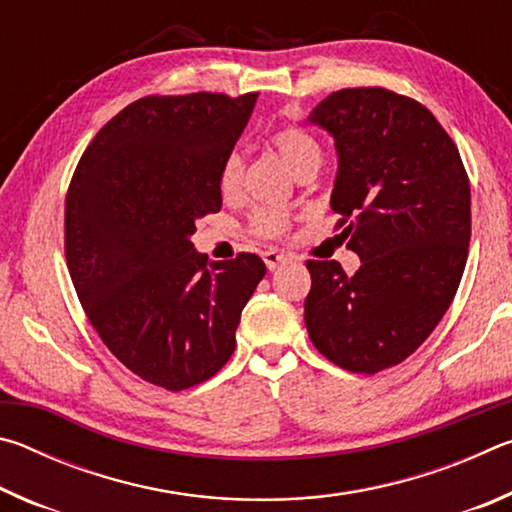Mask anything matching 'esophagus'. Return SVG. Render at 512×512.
Returning <instances> with one entry per match:
<instances>
[{"label": "esophagus", "instance_id": "esophagus-1", "mask_svg": "<svg viewBox=\"0 0 512 512\" xmlns=\"http://www.w3.org/2000/svg\"><path fill=\"white\" fill-rule=\"evenodd\" d=\"M262 257H264L268 271H275V268H280L282 264L291 262V257L287 253H280V250H266Z\"/></svg>", "mask_w": 512, "mask_h": 512}]
</instances>
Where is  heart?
I'll return each mask as SVG.
<instances>
[{
  "instance_id": "b5f03b06",
  "label": "heart",
  "mask_w": 512,
  "mask_h": 512,
  "mask_svg": "<svg viewBox=\"0 0 512 512\" xmlns=\"http://www.w3.org/2000/svg\"><path fill=\"white\" fill-rule=\"evenodd\" d=\"M273 149L280 153V158L289 164L296 176L302 173H316V169L323 162V144L318 137L307 131L305 126L298 124H282L268 135ZM241 180H244V160L239 153L225 155L219 169V192L223 198H235L241 189ZM248 228L257 237L275 239L287 235L291 228V216L287 212L271 210V207H262L250 214Z\"/></svg>"
}]
</instances>
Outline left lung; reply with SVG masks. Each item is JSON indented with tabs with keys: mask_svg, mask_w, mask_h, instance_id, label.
I'll return each instance as SVG.
<instances>
[{
	"mask_svg": "<svg viewBox=\"0 0 512 512\" xmlns=\"http://www.w3.org/2000/svg\"><path fill=\"white\" fill-rule=\"evenodd\" d=\"M334 135L336 230L361 257L354 275L309 259L305 323L316 350L361 375L402 363L452 305L470 248V178L452 137L411 97L336 90L309 117Z\"/></svg>",
	"mask_w": 512,
	"mask_h": 512,
	"instance_id": "left-lung-1",
	"label": "left lung"
}]
</instances>
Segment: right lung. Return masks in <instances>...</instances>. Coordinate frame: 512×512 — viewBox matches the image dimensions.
Here are the masks:
<instances>
[{
	"label": "right lung",
	"mask_w": 512,
	"mask_h": 512,
	"mask_svg": "<svg viewBox=\"0 0 512 512\" xmlns=\"http://www.w3.org/2000/svg\"><path fill=\"white\" fill-rule=\"evenodd\" d=\"M257 92L149 94L101 128L65 198V257L76 296L124 366L187 391L235 352L262 257L210 262L196 219L221 210L219 169L253 115Z\"/></svg>",
	"instance_id": "obj_1"
}]
</instances>
